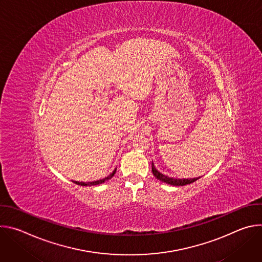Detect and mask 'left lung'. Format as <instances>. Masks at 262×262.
I'll return each instance as SVG.
<instances>
[{
  "label": "left lung",
  "mask_w": 262,
  "mask_h": 262,
  "mask_svg": "<svg viewBox=\"0 0 262 262\" xmlns=\"http://www.w3.org/2000/svg\"><path fill=\"white\" fill-rule=\"evenodd\" d=\"M151 169H152L154 175H155L158 179H160L161 181H164V182H166V183L172 184V185H185V184H190V183L196 181L197 179H199V178H191V179H177V178H176V179H175V178L168 177V176H166V175L160 173V172L156 169L154 163L151 164Z\"/></svg>",
  "instance_id": "left-lung-1"
}]
</instances>
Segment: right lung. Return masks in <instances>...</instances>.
<instances>
[{
	"mask_svg": "<svg viewBox=\"0 0 262 262\" xmlns=\"http://www.w3.org/2000/svg\"><path fill=\"white\" fill-rule=\"evenodd\" d=\"M116 173V169L113 171V173L112 174H110L107 177H105V178H103V179H99V180H96V181H91V182H79V181H73L74 183H77V184H80V185H96V184H100V183H102V182H104L105 180H107V179H110V178H112L114 176V174Z\"/></svg>",
	"mask_w": 262,
	"mask_h": 262,
	"instance_id": "add662e5",
	"label": "right lung"
}]
</instances>
